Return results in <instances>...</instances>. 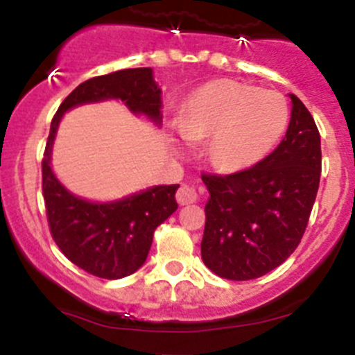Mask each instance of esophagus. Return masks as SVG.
<instances>
[{
    "label": "esophagus",
    "mask_w": 355,
    "mask_h": 355,
    "mask_svg": "<svg viewBox=\"0 0 355 355\" xmlns=\"http://www.w3.org/2000/svg\"><path fill=\"white\" fill-rule=\"evenodd\" d=\"M199 199V194L198 191H196L192 185H182L180 189H178L177 192V201L178 205H192V202H196Z\"/></svg>",
    "instance_id": "obj_1"
}]
</instances>
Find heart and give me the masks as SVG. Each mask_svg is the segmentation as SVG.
<instances>
[{"label":"heart","mask_w":355,"mask_h":355,"mask_svg":"<svg viewBox=\"0 0 355 355\" xmlns=\"http://www.w3.org/2000/svg\"><path fill=\"white\" fill-rule=\"evenodd\" d=\"M177 123L189 140L211 135L209 161L223 171H237L253 166L276 146L286 128L288 104L276 92L215 79L189 97Z\"/></svg>","instance_id":"1"}]
</instances>
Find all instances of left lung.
Returning <instances> with one entry per match:
<instances>
[{
	"label": "left lung",
	"instance_id": "left-lung-1",
	"mask_svg": "<svg viewBox=\"0 0 355 355\" xmlns=\"http://www.w3.org/2000/svg\"><path fill=\"white\" fill-rule=\"evenodd\" d=\"M290 98V126L272 154L237 173L202 175L209 198L201 257L216 276H265L304 236L321 178V137L300 98Z\"/></svg>",
	"mask_w": 355,
	"mask_h": 355
}]
</instances>
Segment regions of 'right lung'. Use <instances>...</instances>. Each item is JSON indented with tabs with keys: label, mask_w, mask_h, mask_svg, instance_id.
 Listing matches in <instances>:
<instances>
[{
	"label": "right lung",
	"mask_w": 355,
	"mask_h": 355,
	"mask_svg": "<svg viewBox=\"0 0 355 355\" xmlns=\"http://www.w3.org/2000/svg\"><path fill=\"white\" fill-rule=\"evenodd\" d=\"M121 101L135 116L163 123L161 88L153 69H123L92 78L72 90L51 119L43 157V196L50 232L79 269L102 279H121L139 270L149 254L154 230L178 208V185H154L126 198L95 202L72 194L51 170V149L62 116L71 109Z\"/></svg>",
	"instance_id": "1"
}]
</instances>
